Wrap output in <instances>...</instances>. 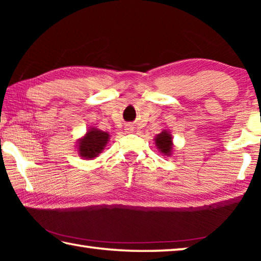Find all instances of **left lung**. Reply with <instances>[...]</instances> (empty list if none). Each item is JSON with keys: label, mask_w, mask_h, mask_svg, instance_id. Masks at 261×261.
<instances>
[{"label": "left lung", "mask_w": 261, "mask_h": 261, "mask_svg": "<svg viewBox=\"0 0 261 261\" xmlns=\"http://www.w3.org/2000/svg\"><path fill=\"white\" fill-rule=\"evenodd\" d=\"M156 146L162 153L169 154L171 152V147H173V141H171V137L167 131H162L160 135L156 136L155 138Z\"/></svg>", "instance_id": "left-lung-1"}]
</instances>
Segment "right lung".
<instances>
[{
    "label": "right lung",
    "instance_id": "right-lung-1",
    "mask_svg": "<svg viewBox=\"0 0 261 261\" xmlns=\"http://www.w3.org/2000/svg\"><path fill=\"white\" fill-rule=\"evenodd\" d=\"M109 138L107 132L98 129L88 130L86 136L79 141V154L85 159H92L99 155L106 146Z\"/></svg>",
    "mask_w": 261,
    "mask_h": 261
}]
</instances>
